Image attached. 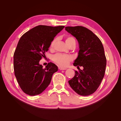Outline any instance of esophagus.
Listing matches in <instances>:
<instances>
[{
	"mask_svg": "<svg viewBox=\"0 0 121 121\" xmlns=\"http://www.w3.org/2000/svg\"><path fill=\"white\" fill-rule=\"evenodd\" d=\"M58 69H60V70H65V69H67L63 68V67H58Z\"/></svg>",
	"mask_w": 121,
	"mask_h": 121,
	"instance_id": "obj_1",
	"label": "esophagus"
}]
</instances>
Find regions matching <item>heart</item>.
<instances>
[{"mask_svg": "<svg viewBox=\"0 0 121 121\" xmlns=\"http://www.w3.org/2000/svg\"><path fill=\"white\" fill-rule=\"evenodd\" d=\"M55 42H56V40H54L51 43L49 48L50 49H52ZM76 42L75 39L71 36H69L66 39H65V43L69 46L73 43ZM73 60V57L70 55L64 54L61 53H57L54 55L52 57V60L54 62L58 65H60L62 67H66L69 64V62Z\"/></svg>", "mask_w": 121, "mask_h": 121, "instance_id": "b5f03b06", "label": "heart"}]
</instances>
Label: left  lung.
<instances>
[{
    "label": "left lung",
    "instance_id": "left-lung-1",
    "mask_svg": "<svg viewBox=\"0 0 121 121\" xmlns=\"http://www.w3.org/2000/svg\"><path fill=\"white\" fill-rule=\"evenodd\" d=\"M65 30L77 39L79 50L74 66L83 67L75 71L69 86L80 95L87 96L95 91L104 78L107 65L103 45L96 35L82 26L66 27Z\"/></svg>",
    "mask_w": 121,
    "mask_h": 121
}]
</instances>
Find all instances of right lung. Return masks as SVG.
<instances>
[{
    "instance_id": "right-lung-1",
    "label": "right lung",
    "mask_w": 121,
    "mask_h": 121,
    "mask_svg": "<svg viewBox=\"0 0 121 121\" xmlns=\"http://www.w3.org/2000/svg\"><path fill=\"white\" fill-rule=\"evenodd\" d=\"M64 27L39 25L25 33L19 40L13 54V68L17 81L26 94L34 96L41 93L57 71L54 64L49 63L43 69L39 61Z\"/></svg>"
}]
</instances>
